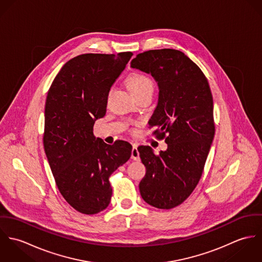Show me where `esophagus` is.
I'll use <instances>...</instances> for the list:
<instances>
[{
    "instance_id": "34e87169",
    "label": "esophagus",
    "mask_w": 262,
    "mask_h": 262,
    "mask_svg": "<svg viewBox=\"0 0 262 262\" xmlns=\"http://www.w3.org/2000/svg\"><path fill=\"white\" fill-rule=\"evenodd\" d=\"M131 158L133 160H140V156H139V151L137 149V146L136 145H133V148H132V152H131Z\"/></svg>"
}]
</instances>
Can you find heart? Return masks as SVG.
<instances>
[{
  "mask_svg": "<svg viewBox=\"0 0 262 262\" xmlns=\"http://www.w3.org/2000/svg\"><path fill=\"white\" fill-rule=\"evenodd\" d=\"M127 84L135 97L145 94H153L154 82L148 75L142 73H134L127 78Z\"/></svg>",
  "mask_w": 262,
  "mask_h": 262,
  "instance_id": "1",
  "label": "heart"
}]
</instances>
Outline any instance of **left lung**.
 Wrapping results in <instances>:
<instances>
[{
	"label": "left lung",
	"instance_id": "1",
	"mask_svg": "<svg viewBox=\"0 0 262 262\" xmlns=\"http://www.w3.org/2000/svg\"><path fill=\"white\" fill-rule=\"evenodd\" d=\"M131 68L152 75L159 86L158 104L149 128L167 149L154 153L139 146L145 177L142 199L157 209L184 203L199 184L215 134L213 96L201 69L176 49L148 50L136 55Z\"/></svg>",
	"mask_w": 262,
	"mask_h": 262
}]
</instances>
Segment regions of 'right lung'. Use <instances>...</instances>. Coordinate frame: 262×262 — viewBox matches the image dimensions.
<instances>
[{"instance_id":"add662e5","label":"right lung","mask_w":262,"mask_h":262,"mask_svg":"<svg viewBox=\"0 0 262 262\" xmlns=\"http://www.w3.org/2000/svg\"><path fill=\"white\" fill-rule=\"evenodd\" d=\"M132 52L85 53L69 60L46 97L43 145L56 186L77 212L98 214L111 201L109 179L131 156L132 146L106 144L94 124L106 114L108 94Z\"/></svg>"}]
</instances>
